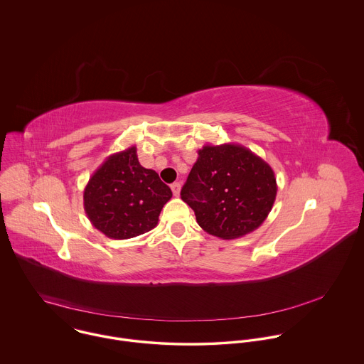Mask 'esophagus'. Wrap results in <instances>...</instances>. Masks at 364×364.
I'll list each match as a JSON object with an SVG mask.
<instances>
[{
    "label": "esophagus",
    "mask_w": 364,
    "mask_h": 364,
    "mask_svg": "<svg viewBox=\"0 0 364 364\" xmlns=\"http://www.w3.org/2000/svg\"><path fill=\"white\" fill-rule=\"evenodd\" d=\"M171 189H172V193H173V196H179V193H181V183L179 182H175V183H172L171 185Z\"/></svg>",
    "instance_id": "1"
}]
</instances>
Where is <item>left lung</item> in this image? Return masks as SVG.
Instances as JSON below:
<instances>
[{"label":"left lung","mask_w":364,"mask_h":364,"mask_svg":"<svg viewBox=\"0 0 364 364\" xmlns=\"http://www.w3.org/2000/svg\"><path fill=\"white\" fill-rule=\"evenodd\" d=\"M182 200L214 237L234 240L255 231L273 208L277 185L267 162L241 144H206L198 151Z\"/></svg>","instance_id":"left-lung-1"}]
</instances>
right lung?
<instances>
[{
    "label": "right lung",
    "instance_id": "add662e5",
    "mask_svg": "<svg viewBox=\"0 0 364 364\" xmlns=\"http://www.w3.org/2000/svg\"><path fill=\"white\" fill-rule=\"evenodd\" d=\"M172 198L156 171L140 165L134 146L112 154L84 189V210L91 224L113 240H127L153 230Z\"/></svg>",
    "mask_w": 364,
    "mask_h": 364
}]
</instances>
